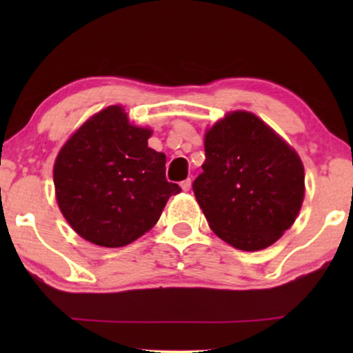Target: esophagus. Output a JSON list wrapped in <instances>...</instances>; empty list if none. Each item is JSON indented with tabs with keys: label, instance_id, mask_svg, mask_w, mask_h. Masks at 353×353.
<instances>
[{
	"label": "esophagus",
	"instance_id": "obj_1",
	"mask_svg": "<svg viewBox=\"0 0 353 353\" xmlns=\"http://www.w3.org/2000/svg\"><path fill=\"white\" fill-rule=\"evenodd\" d=\"M181 188H183V191H190L191 190V180H190V178H186L185 181H181Z\"/></svg>",
	"mask_w": 353,
	"mask_h": 353
}]
</instances>
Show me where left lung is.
Wrapping results in <instances>:
<instances>
[{
  "mask_svg": "<svg viewBox=\"0 0 353 353\" xmlns=\"http://www.w3.org/2000/svg\"><path fill=\"white\" fill-rule=\"evenodd\" d=\"M204 148L192 191L212 231L248 252L276 243L296 221L305 192L297 152L245 110L216 122Z\"/></svg>",
  "mask_w": 353,
  "mask_h": 353,
  "instance_id": "8db88e82",
  "label": "left lung"
}]
</instances>
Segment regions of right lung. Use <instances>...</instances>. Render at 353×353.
Instances as JSON below:
<instances>
[{"instance_id": "right-lung-1", "label": "right lung", "mask_w": 353, "mask_h": 353, "mask_svg": "<svg viewBox=\"0 0 353 353\" xmlns=\"http://www.w3.org/2000/svg\"><path fill=\"white\" fill-rule=\"evenodd\" d=\"M151 130L134 127L120 105L81 125L57 154V205L81 238L123 248L157 223L181 188L165 178V154L148 148Z\"/></svg>"}]
</instances>
